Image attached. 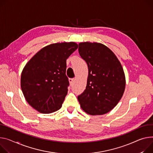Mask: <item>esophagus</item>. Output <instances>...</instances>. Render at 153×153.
Instances as JSON below:
<instances>
[{"mask_svg":"<svg viewBox=\"0 0 153 153\" xmlns=\"http://www.w3.org/2000/svg\"><path fill=\"white\" fill-rule=\"evenodd\" d=\"M74 81H75V79H74V78H70V79H69V83H70V85H73Z\"/></svg>","mask_w":153,"mask_h":153,"instance_id":"1","label":"esophagus"}]
</instances>
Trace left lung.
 I'll list each match as a JSON object with an SVG mask.
<instances>
[{
  "instance_id": "8db88e82",
  "label": "left lung",
  "mask_w": 153,
  "mask_h": 153,
  "mask_svg": "<svg viewBox=\"0 0 153 153\" xmlns=\"http://www.w3.org/2000/svg\"><path fill=\"white\" fill-rule=\"evenodd\" d=\"M78 50L88 68L86 88L77 96L80 107L91 115L107 114L117 105L124 91L122 66L114 53L102 44L80 43Z\"/></svg>"
}]
</instances>
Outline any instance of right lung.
<instances>
[{
  "label": "right lung",
  "instance_id": "obj_1",
  "mask_svg": "<svg viewBox=\"0 0 153 153\" xmlns=\"http://www.w3.org/2000/svg\"><path fill=\"white\" fill-rule=\"evenodd\" d=\"M78 48L74 42L55 43L38 51L24 68L21 87L26 101L42 114L60 109L69 85L66 59Z\"/></svg>",
  "mask_w": 153,
  "mask_h": 153
}]
</instances>
